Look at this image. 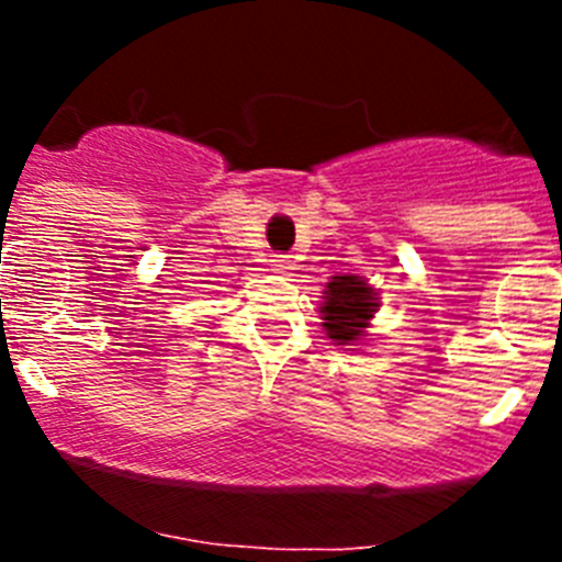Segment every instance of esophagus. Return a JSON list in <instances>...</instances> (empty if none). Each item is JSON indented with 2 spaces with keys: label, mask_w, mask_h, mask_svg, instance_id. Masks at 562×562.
I'll return each instance as SVG.
<instances>
[{
  "label": "esophagus",
  "mask_w": 562,
  "mask_h": 562,
  "mask_svg": "<svg viewBox=\"0 0 562 562\" xmlns=\"http://www.w3.org/2000/svg\"><path fill=\"white\" fill-rule=\"evenodd\" d=\"M272 267L278 272H290L292 270V258L290 256H272Z\"/></svg>",
  "instance_id": "esophagus-1"
}]
</instances>
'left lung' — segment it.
<instances>
[{
    "instance_id": "1",
    "label": "left lung",
    "mask_w": 562,
    "mask_h": 562,
    "mask_svg": "<svg viewBox=\"0 0 562 562\" xmlns=\"http://www.w3.org/2000/svg\"><path fill=\"white\" fill-rule=\"evenodd\" d=\"M324 295L326 301L321 312H324L326 335L337 346H349V342L360 340L376 310L374 290L357 276H335L326 284Z\"/></svg>"
}]
</instances>
